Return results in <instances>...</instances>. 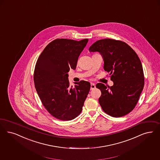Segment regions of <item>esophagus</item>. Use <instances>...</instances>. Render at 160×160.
Segmentation results:
<instances>
[{"instance_id": "esophagus-1", "label": "esophagus", "mask_w": 160, "mask_h": 160, "mask_svg": "<svg viewBox=\"0 0 160 160\" xmlns=\"http://www.w3.org/2000/svg\"><path fill=\"white\" fill-rule=\"evenodd\" d=\"M96 88V86L94 83H90V89L93 90Z\"/></svg>"}]
</instances>
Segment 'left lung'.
Listing matches in <instances>:
<instances>
[{
  "label": "left lung",
  "mask_w": 160,
  "mask_h": 160,
  "mask_svg": "<svg viewBox=\"0 0 160 160\" xmlns=\"http://www.w3.org/2000/svg\"><path fill=\"white\" fill-rule=\"evenodd\" d=\"M90 52H99L104 61V70L110 72L112 86L96 84L101 90L99 102L103 111L114 117L130 112L138 102L144 86L141 60L134 50L124 42L111 38L96 41Z\"/></svg>",
  "instance_id": "1"
}]
</instances>
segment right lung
Wrapping results in <instances>:
<instances>
[{
	"mask_svg": "<svg viewBox=\"0 0 160 160\" xmlns=\"http://www.w3.org/2000/svg\"><path fill=\"white\" fill-rule=\"evenodd\" d=\"M88 42V38L55 39L46 46L36 64L34 82L38 94L45 108L59 120L77 117L89 92V82L82 80L71 87L68 78Z\"/></svg>",
	"mask_w": 160,
	"mask_h": 160,
	"instance_id": "obj_1",
	"label": "right lung"
}]
</instances>
